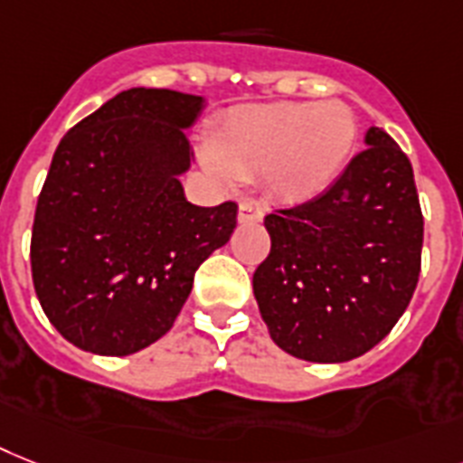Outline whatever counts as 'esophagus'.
<instances>
[{
  "mask_svg": "<svg viewBox=\"0 0 463 463\" xmlns=\"http://www.w3.org/2000/svg\"><path fill=\"white\" fill-rule=\"evenodd\" d=\"M238 219L240 223H259V221H264V209L254 199H244L242 204H240Z\"/></svg>",
  "mask_w": 463,
  "mask_h": 463,
  "instance_id": "obj_1",
  "label": "esophagus"
}]
</instances>
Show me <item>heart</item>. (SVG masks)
Here are the masks:
<instances>
[{
	"label": "heart",
	"mask_w": 463,
	"mask_h": 463,
	"mask_svg": "<svg viewBox=\"0 0 463 463\" xmlns=\"http://www.w3.org/2000/svg\"><path fill=\"white\" fill-rule=\"evenodd\" d=\"M359 123L345 101H270L225 116L212 140L221 180L264 175L273 199L302 204L328 190L347 168Z\"/></svg>",
	"instance_id": "heart-1"
}]
</instances>
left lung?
<instances>
[{"label":"left lung","mask_w":463,"mask_h":463,"mask_svg":"<svg viewBox=\"0 0 463 463\" xmlns=\"http://www.w3.org/2000/svg\"><path fill=\"white\" fill-rule=\"evenodd\" d=\"M269 257L254 297L270 340L288 354L340 364L394 328L420 273L423 213L407 154L385 130L318 197L264 219Z\"/></svg>","instance_id":"obj_1"}]
</instances>
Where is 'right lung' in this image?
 <instances>
[{"mask_svg":"<svg viewBox=\"0 0 463 463\" xmlns=\"http://www.w3.org/2000/svg\"><path fill=\"white\" fill-rule=\"evenodd\" d=\"M202 109L197 95L126 90L56 146L30 266L49 323L75 347L126 356L166 335L194 270L231 240L238 204H190L178 180Z\"/></svg>","mask_w":463,"mask_h":463,"instance_id":"right-lung-1","label":"right lung"}]
</instances>
